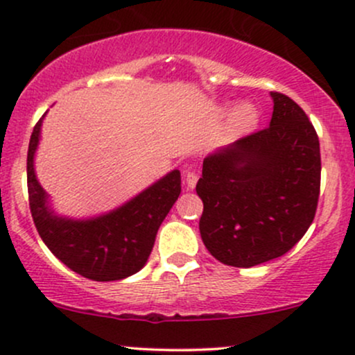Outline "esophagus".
Instances as JSON below:
<instances>
[{
	"label": "esophagus",
	"mask_w": 355,
	"mask_h": 355,
	"mask_svg": "<svg viewBox=\"0 0 355 355\" xmlns=\"http://www.w3.org/2000/svg\"><path fill=\"white\" fill-rule=\"evenodd\" d=\"M185 182H187V187H189L190 190H193L195 185H197V182H198V173L193 172V170H190V172H187V175H185Z\"/></svg>",
	"instance_id": "1"
}]
</instances>
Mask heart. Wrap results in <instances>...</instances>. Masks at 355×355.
Instances as JSON below:
<instances>
[{
	"mask_svg": "<svg viewBox=\"0 0 355 355\" xmlns=\"http://www.w3.org/2000/svg\"><path fill=\"white\" fill-rule=\"evenodd\" d=\"M232 120H234V126L237 132L247 133L250 132V130L257 125V121H259V110H257L252 103H242L235 108Z\"/></svg>",
	"mask_w": 355,
	"mask_h": 355,
	"instance_id": "1",
	"label": "heart"
}]
</instances>
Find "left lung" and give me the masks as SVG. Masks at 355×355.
<instances>
[{"instance_id": "1", "label": "left lung", "mask_w": 355, "mask_h": 355, "mask_svg": "<svg viewBox=\"0 0 355 355\" xmlns=\"http://www.w3.org/2000/svg\"><path fill=\"white\" fill-rule=\"evenodd\" d=\"M270 126L203 160L200 235L225 266L254 267L287 254L315 217L320 146L294 100L279 92Z\"/></svg>"}]
</instances>
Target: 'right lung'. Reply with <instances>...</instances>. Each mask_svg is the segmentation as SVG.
Returning a JSON list of instances; mask_svg holds the SVG:
<instances>
[{
    "label": "right lung",
    "instance_id": "add662e5",
    "mask_svg": "<svg viewBox=\"0 0 355 355\" xmlns=\"http://www.w3.org/2000/svg\"><path fill=\"white\" fill-rule=\"evenodd\" d=\"M42 123L43 118H40L31 133L26 173L31 217L44 245L73 272L96 282H112L137 274L148 260L157 232L180 195V172L172 170L105 215L61 217L51 209L48 193L35 173Z\"/></svg>",
    "mask_w": 355,
    "mask_h": 355
}]
</instances>
